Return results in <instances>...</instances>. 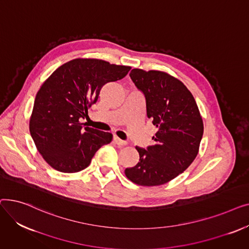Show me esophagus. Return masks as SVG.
Listing matches in <instances>:
<instances>
[{"mask_svg":"<svg viewBox=\"0 0 249 249\" xmlns=\"http://www.w3.org/2000/svg\"><path fill=\"white\" fill-rule=\"evenodd\" d=\"M114 141L116 142V144H117V145H119V146H124V145H126V144H127V142H126V141L121 140L120 138H118L117 136H115V137H114Z\"/></svg>","mask_w":249,"mask_h":249,"instance_id":"obj_1","label":"esophagus"}]
</instances>
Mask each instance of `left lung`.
Listing matches in <instances>:
<instances>
[{"instance_id": "left-lung-1", "label": "left lung", "mask_w": 249, "mask_h": 249, "mask_svg": "<svg viewBox=\"0 0 249 249\" xmlns=\"http://www.w3.org/2000/svg\"><path fill=\"white\" fill-rule=\"evenodd\" d=\"M130 77L144 95L146 115L158 132L146 149L136 146L139 161L125 175L139 186H160L185 172L197 156L202 116L191 91L173 75L133 69Z\"/></svg>"}]
</instances>
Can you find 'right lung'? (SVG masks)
<instances>
[{"mask_svg": "<svg viewBox=\"0 0 249 249\" xmlns=\"http://www.w3.org/2000/svg\"><path fill=\"white\" fill-rule=\"evenodd\" d=\"M130 67L96 58L62 64L36 95L29 129L44 160L61 173L81 172L99 148L112 141L109 132L84 127L81 118L99 98L104 85L123 78Z\"/></svg>", "mask_w": 249, "mask_h": 249, "instance_id": "obj_1", "label": "right lung"}]
</instances>
